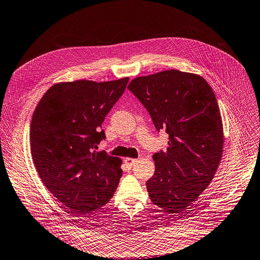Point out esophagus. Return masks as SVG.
<instances>
[{"label":"esophagus","mask_w":260,"mask_h":260,"mask_svg":"<svg viewBox=\"0 0 260 260\" xmlns=\"http://www.w3.org/2000/svg\"><path fill=\"white\" fill-rule=\"evenodd\" d=\"M138 159H136V158H132V157H126L125 159H124V161H125V164L127 165V166H129V167H133L134 165L136 164V161H137Z\"/></svg>","instance_id":"obj_1"}]
</instances>
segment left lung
Segmentation results:
<instances>
[{
  "mask_svg": "<svg viewBox=\"0 0 260 260\" xmlns=\"http://www.w3.org/2000/svg\"><path fill=\"white\" fill-rule=\"evenodd\" d=\"M127 88L149 112L155 128L169 135L153 154L146 185L150 200L169 214H183L208 186L219 167L223 123L215 93L199 75L171 69L138 77Z\"/></svg>",
  "mask_w": 260,
  "mask_h": 260,
  "instance_id": "1",
  "label": "left lung"
}]
</instances>
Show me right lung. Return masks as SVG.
Instances as JSON below:
<instances>
[{
	"instance_id": "obj_1",
	"label": "right lung",
	"mask_w": 260,
	"mask_h": 260,
	"mask_svg": "<svg viewBox=\"0 0 260 260\" xmlns=\"http://www.w3.org/2000/svg\"><path fill=\"white\" fill-rule=\"evenodd\" d=\"M128 80L55 84L33 113L30 145L39 177L78 216L107 204L122 175L119 157L95 149L106 138L101 129L105 118Z\"/></svg>"
}]
</instances>
